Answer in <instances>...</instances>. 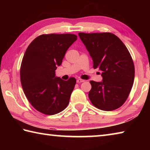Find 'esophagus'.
<instances>
[{
  "mask_svg": "<svg viewBox=\"0 0 150 150\" xmlns=\"http://www.w3.org/2000/svg\"><path fill=\"white\" fill-rule=\"evenodd\" d=\"M84 80H82V79H77V83H83V82H84Z\"/></svg>",
  "mask_w": 150,
  "mask_h": 150,
  "instance_id": "34e87169",
  "label": "esophagus"
}]
</instances>
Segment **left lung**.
<instances>
[{"instance_id":"obj_1","label":"left lung","mask_w":150,"mask_h":150,"mask_svg":"<svg viewBox=\"0 0 150 150\" xmlns=\"http://www.w3.org/2000/svg\"><path fill=\"white\" fill-rule=\"evenodd\" d=\"M103 81H91L88 97L98 109L111 111L126 100L134 80L133 60L124 43L111 33H79Z\"/></svg>"}]
</instances>
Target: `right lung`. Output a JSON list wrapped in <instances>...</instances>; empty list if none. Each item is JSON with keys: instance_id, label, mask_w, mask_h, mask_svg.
<instances>
[{"instance_id": "add662e5", "label": "right lung", "mask_w": 150, "mask_h": 150, "mask_svg": "<svg viewBox=\"0 0 150 150\" xmlns=\"http://www.w3.org/2000/svg\"><path fill=\"white\" fill-rule=\"evenodd\" d=\"M77 39L71 34H43L30 43L20 67V81L25 95L38 111L55 115L67 107L76 79L55 76L68 48Z\"/></svg>"}]
</instances>
